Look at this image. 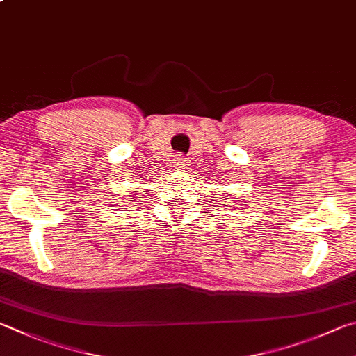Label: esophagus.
<instances>
[{
    "label": "esophagus",
    "mask_w": 356,
    "mask_h": 356,
    "mask_svg": "<svg viewBox=\"0 0 356 356\" xmlns=\"http://www.w3.org/2000/svg\"><path fill=\"white\" fill-rule=\"evenodd\" d=\"M173 165H175V167H178V168H183V167L188 165V159H186L183 154H175V158H173Z\"/></svg>",
    "instance_id": "34e87169"
}]
</instances>
